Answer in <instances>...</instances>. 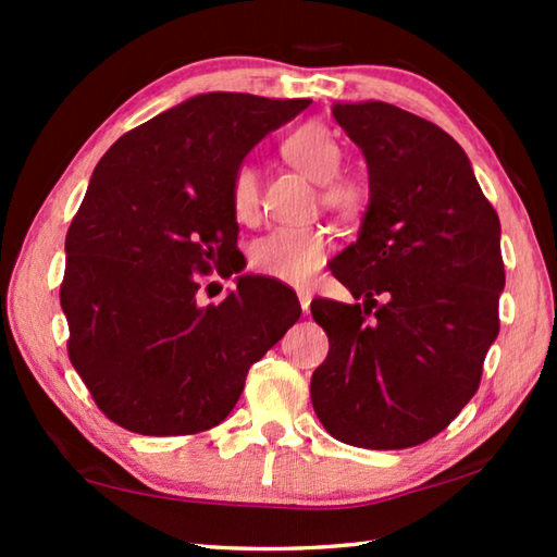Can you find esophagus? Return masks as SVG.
Masks as SVG:
<instances>
[{
  "mask_svg": "<svg viewBox=\"0 0 557 557\" xmlns=\"http://www.w3.org/2000/svg\"><path fill=\"white\" fill-rule=\"evenodd\" d=\"M297 299H299L301 312L309 314V305H312V292H309V289H299V292H297Z\"/></svg>",
  "mask_w": 557,
  "mask_h": 557,
  "instance_id": "obj_1",
  "label": "esophagus"
}]
</instances>
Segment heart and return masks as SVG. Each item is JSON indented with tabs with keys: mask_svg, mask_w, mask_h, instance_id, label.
I'll return each instance as SVG.
<instances>
[{
	"mask_svg": "<svg viewBox=\"0 0 557 557\" xmlns=\"http://www.w3.org/2000/svg\"><path fill=\"white\" fill-rule=\"evenodd\" d=\"M282 157L297 172L324 184L322 199L338 215H354L363 203L361 186L351 178L336 176L342 166V147L324 125H301L289 132L282 143ZM231 206L238 221H252L260 206V178L252 164L235 169L231 182ZM332 240L324 228L314 225H297V228H275L252 245L250 262L260 275L272 277L285 285H309L326 262Z\"/></svg>",
	"mask_w": 557,
	"mask_h": 557,
	"instance_id": "1",
	"label": "heart"
}]
</instances>
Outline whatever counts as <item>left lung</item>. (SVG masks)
<instances>
[{
	"instance_id": "8db88e82",
	"label": "left lung",
	"mask_w": 557,
	"mask_h": 557,
	"mask_svg": "<svg viewBox=\"0 0 557 557\" xmlns=\"http://www.w3.org/2000/svg\"><path fill=\"white\" fill-rule=\"evenodd\" d=\"M332 112L369 166L358 238L332 268L363 305L312 301L329 334L312 405L346 445L414 447L482 381L506 285L502 223L445 129L381 100L334 102Z\"/></svg>"
}]
</instances>
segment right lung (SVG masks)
Instances as JSON below:
<instances>
[{
	"instance_id": "add662e5",
	"label": "right lung",
	"mask_w": 557,
	"mask_h": 557,
	"mask_svg": "<svg viewBox=\"0 0 557 557\" xmlns=\"http://www.w3.org/2000/svg\"><path fill=\"white\" fill-rule=\"evenodd\" d=\"M203 92L112 145L65 235L61 307L69 356L98 408L139 435H196L238 403L245 375L297 322L289 287L240 275L199 307V275L233 262L235 169L268 132L309 108Z\"/></svg>"
}]
</instances>
